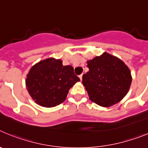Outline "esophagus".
<instances>
[{
  "label": "esophagus",
  "mask_w": 148,
  "mask_h": 148,
  "mask_svg": "<svg viewBox=\"0 0 148 148\" xmlns=\"http://www.w3.org/2000/svg\"><path fill=\"white\" fill-rule=\"evenodd\" d=\"M82 75H82H82H79V78H80L81 81L82 80Z\"/></svg>",
  "instance_id": "34e87169"
}]
</instances>
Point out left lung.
I'll return each mask as SVG.
<instances>
[{
  "label": "left lung",
  "mask_w": 148,
  "mask_h": 148,
  "mask_svg": "<svg viewBox=\"0 0 148 148\" xmlns=\"http://www.w3.org/2000/svg\"><path fill=\"white\" fill-rule=\"evenodd\" d=\"M87 63L89 71L83 75L82 83L90 100L104 108L122 100L132 82L131 73L125 62L104 52Z\"/></svg>",
  "instance_id": "1"
}]
</instances>
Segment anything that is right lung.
<instances>
[{
    "label": "right lung",
    "mask_w": 148,
    "mask_h": 148,
    "mask_svg": "<svg viewBox=\"0 0 148 148\" xmlns=\"http://www.w3.org/2000/svg\"><path fill=\"white\" fill-rule=\"evenodd\" d=\"M70 65L63 66L62 60L49 58L30 68L26 87L32 99L38 105L53 108L64 102L69 90L80 81Z\"/></svg>",
    "instance_id": "add662e5"
}]
</instances>
